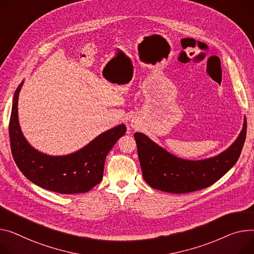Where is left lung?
Listing matches in <instances>:
<instances>
[{
    "instance_id": "obj_1",
    "label": "left lung",
    "mask_w": 254,
    "mask_h": 254,
    "mask_svg": "<svg viewBox=\"0 0 254 254\" xmlns=\"http://www.w3.org/2000/svg\"><path fill=\"white\" fill-rule=\"evenodd\" d=\"M246 118L243 128L227 150L203 160H186L167 152L142 132H134L143 178L153 189L183 194L209 187L237 162L246 139Z\"/></svg>"
}]
</instances>
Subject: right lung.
<instances>
[{
    "mask_svg": "<svg viewBox=\"0 0 254 254\" xmlns=\"http://www.w3.org/2000/svg\"><path fill=\"white\" fill-rule=\"evenodd\" d=\"M23 81L17 88L9 123L11 151L15 163L33 184L60 194H76L90 191L103 178L108 152L127 131L120 125L104 131L87 146L74 153L50 156L41 153L25 140L18 122V98Z\"/></svg>",
    "mask_w": 254,
    "mask_h": 254,
    "instance_id": "1",
    "label": "right lung"
}]
</instances>
